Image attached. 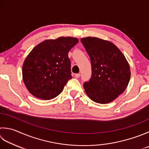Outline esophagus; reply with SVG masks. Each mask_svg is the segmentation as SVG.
<instances>
[{"label": "esophagus", "instance_id": "34e87169", "mask_svg": "<svg viewBox=\"0 0 149 149\" xmlns=\"http://www.w3.org/2000/svg\"><path fill=\"white\" fill-rule=\"evenodd\" d=\"M80 75H81V74H75V77L79 78V77H80Z\"/></svg>", "mask_w": 149, "mask_h": 149}]
</instances>
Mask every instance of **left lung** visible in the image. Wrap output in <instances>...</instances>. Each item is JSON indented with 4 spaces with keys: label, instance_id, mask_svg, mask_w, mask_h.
<instances>
[{
    "label": "left lung",
    "instance_id": "8db88e82",
    "mask_svg": "<svg viewBox=\"0 0 149 149\" xmlns=\"http://www.w3.org/2000/svg\"><path fill=\"white\" fill-rule=\"evenodd\" d=\"M81 42L88 53L92 76L84 83V90L94 102L109 103L126 89L130 78V66L117 46L97 37L82 38Z\"/></svg>",
    "mask_w": 149,
    "mask_h": 149
}]
</instances>
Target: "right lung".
<instances>
[{
  "label": "right lung",
  "mask_w": 149,
  "mask_h": 149,
  "mask_svg": "<svg viewBox=\"0 0 149 149\" xmlns=\"http://www.w3.org/2000/svg\"><path fill=\"white\" fill-rule=\"evenodd\" d=\"M78 42L75 37L46 40L36 46L25 59L22 78L31 94L49 100L59 95L72 78L68 54Z\"/></svg>",
  "instance_id": "add662e5"
}]
</instances>
